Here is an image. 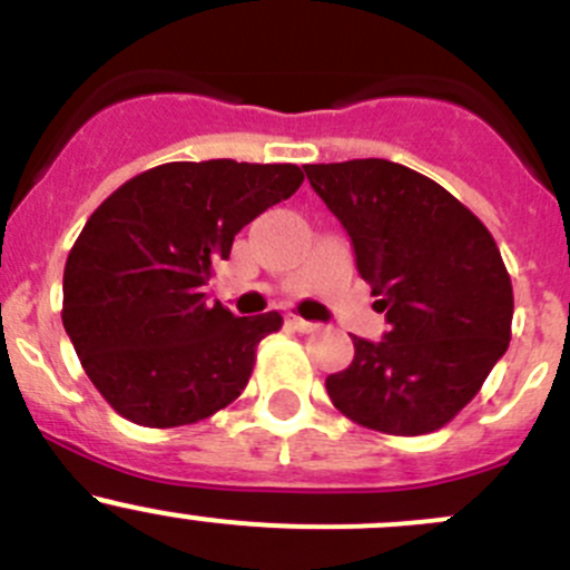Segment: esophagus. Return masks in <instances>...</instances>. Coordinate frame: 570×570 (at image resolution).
<instances>
[{
	"instance_id": "esophagus-1",
	"label": "esophagus",
	"mask_w": 570,
	"mask_h": 570,
	"mask_svg": "<svg viewBox=\"0 0 570 570\" xmlns=\"http://www.w3.org/2000/svg\"><path fill=\"white\" fill-rule=\"evenodd\" d=\"M291 326L296 328V332H302V334H313V332H318V324H313V321L298 318V315H293V318H291Z\"/></svg>"
}]
</instances>
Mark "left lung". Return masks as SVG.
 Wrapping results in <instances>:
<instances>
[{"instance_id":"obj_1","label":"left lung","mask_w":570,"mask_h":570,"mask_svg":"<svg viewBox=\"0 0 570 570\" xmlns=\"http://www.w3.org/2000/svg\"><path fill=\"white\" fill-rule=\"evenodd\" d=\"M304 173L390 324L381 343L351 337L354 362L326 379L334 409L392 436L439 431L508 351L513 285L500 246L466 205L403 164L354 158Z\"/></svg>"}]
</instances>
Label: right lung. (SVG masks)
<instances>
[{"instance_id":"add662e5","label":"right lung","mask_w":570,"mask_h":570,"mask_svg":"<svg viewBox=\"0 0 570 570\" xmlns=\"http://www.w3.org/2000/svg\"><path fill=\"white\" fill-rule=\"evenodd\" d=\"M302 180L296 164L169 161L92 210L66 263L62 326L117 414L178 428L242 395L283 315L236 318L203 287L236 233Z\"/></svg>"}]
</instances>
